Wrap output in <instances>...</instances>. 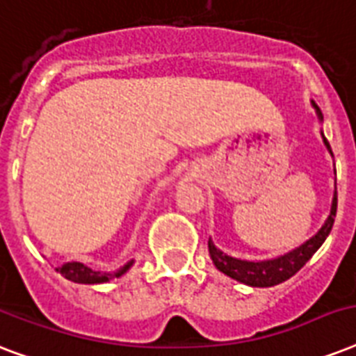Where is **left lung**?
<instances>
[{
    "instance_id": "left-lung-1",
    "label": "left lung",
    "mask_w": 356,
    "mask_h": 356,
    "mask_svg": "<svg viewBox=\"0 0 356 356\" xmlns=\"http://www.w3.org/2000/svg\"><path fill=\"white\" fill-rule=\"evenodd\" d=\"M312 107L316 108V114L320 122H323V116H321L320 107L312 102ZM321 138H323V144L329 149V153L332 155V149L327 138L321 133ZM337 173V170H334ZM337 192L332 195V205H331V214L325 220V223L321 225V229L314 236L307 240L305 243H301L299 248L288 251L286 254H281L277 259L270 260H242L234 259V257H229L223 251L214 245L211 238H209V253H211V259L214 262L218 270L225 273L227 277L234 279L238 282H243L248 286H257V288H268L275 286L279 282H284L286 279H290L292 275H296L301 268H303L307 262L310 260V257L321 248V243L325 242V238L329 236L332 229V223H334V216H337Z\"/></svg>"
}]
</instances>
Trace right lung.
I'll return each instance as SVG.
<instances>
[{"label": "right lung", "instance_id": "obj_1", "mask_svg": "<svg viewBox=\"0 0 356 356\" xmlns=\"http://www.w3.org/2000/svg\"><path fill=\"white\" fill-rule=\"evenodd\" d=\"M131 266H133V260H129L127 264H123L116 271H96L83 262H66L60 268H57V271L63 277H66L68 281L79 282V284H102V282L113 281L116 277H122Z\"/></svg>", "mask_w": 356, "mask_h": 356}]
</instances>
